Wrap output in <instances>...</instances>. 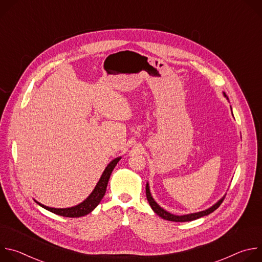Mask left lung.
I'll list each match as a JSON object with an SVG mask.
<instances>
[{
	"instance_id": "1",
	"label": "left lung",
	"mask_w": 262,
	"mask_h": 262,
	"mask_svg": "<svg viewBox=\"0 0 262 262\" xmlns=\"http://www.w3.org/2000/svg\"><path fill=\"white\" fill-rule=\"evenodd\" d=\"M224 95L226 96V94L224 93ZM146 197H147V200L149 202V204H150L152 210L158 214L160 215L161 217L165 219V220H168V221H172V222H189V221H193V220H197L201 216H204V215H207L209 213H211L212 211H214L221 204L222 202L224 201V199H225V197H223L219 202H216L213 206H211L210 208L206 209V210H203V211H200V212H196V213H190V214H184V215H175V214H172L168 211H166L165 209H163L155 200L154 198L151 197L150 195V191H149V186H148V183L146 184Z\"/></svg>"
}]
</instances>
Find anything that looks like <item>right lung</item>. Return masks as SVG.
Returning a JSON list of instances; mask_svg holds the SVG:
<instances>
[{
  "label": "right lung",
  "mask_w": 262,
  "mask_h": 262,
  "mask_svg": "<svg viewBox=\"0 0 262 262\" xmlns=\"http://www.w3.org/2000/svg\"><path fill=\"white\" fill-rule=\"evenodd\" d=\"M119 160H120V158H117L107 165V167L103 171L98 183L96 184L95 189L93 190L91 195L81 204H79L77 206H73V207H69V208H51V207L42 205L38 202L37 203H38L40 206H42L43 208H46L56 214L63 215L66 217H80V216H84V215L90 213L99 204V202L103 198L105 190H106L107 181L110 179L112 171L114 170V168L117 165V163L119 162Z\"/></svg>",
  "instance_id": "add662e5"
}]
</instances>
